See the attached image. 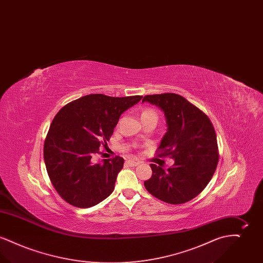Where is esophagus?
I'll return each mask as SVG.
<instances>
[{"instance_id":"obj_1","label":"esophagus","mask_w":263,"mask_h":263,"mask_svg":"<svg viewBox=\"0 0 263 263\" xmlns=\"http://www.w3.org/2000/svg\"><path fill=\"white\" fill-rule=\"evenodd\" d=\"M126 163L128 164V165H130V166H136L138 165L140 162H136V161H134V160H129V161H127Z\"/></svg>"}]
</instances>
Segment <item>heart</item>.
<instances>
[{
    "instance_id": "heart-1",
    "label": "heart",
    "mask_w": 263,
    "mask_h": 263,
    "mask_svg": "<svg viewBox=\"0 0 263 263\" xmlns=\"http://www.w3.org/2000/svg\"><path fill=\"white\" fill-rule=\"evenodd\" d=\"M149 118H154V119H158V115L157 113L155 112L152 108L149 107H145L142 109L141 111V120L144 121L146 119H149Z\"/></svg>"
}]
</instances>
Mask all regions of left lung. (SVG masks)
Masks as SVG:
<instances>
[{"mask_svg":"<svg viewBox=\"0 0 263 263\" xmlns=\"http://www.w3.org/2000/svg\"><path fill=\"white\" fill-rule=\"evenodd\" d=\"M142 101L159 106L164 113L167 131L157 155L175 160L167 170L151 163L153 175L144 182L145 187L153 196L170 204L192 200L207 186L219 161L211 120L194 104L173 92L148 95Z\"/></svg>","mask_w":263,"mask_h":263,"instance_id":"left-lung-1","label":"left lung"}]
</instances>
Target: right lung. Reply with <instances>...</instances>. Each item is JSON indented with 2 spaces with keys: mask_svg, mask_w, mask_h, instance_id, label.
I'll use <instances>...</instances> for the list:
<instances>
[{
  "mask_svg": "<svg viewBox=\"0 0 263 263\" xmlns=\"http://www.w3.org/2000/svg\"><path fill=\"white\" fill-rule=\"evenodd\" d=\"M142 98L88 95L69 102L55 115L43 156L51 183L67 203L88 208L112 193L123 158L95 163L93 157L101 145H107L120 115Z\"/></svg>",
  "mask_w": 263,
  "mask_h": 263,
  "instance_id": "add662e5",
  "label": "right lung"
}]
</instances>
